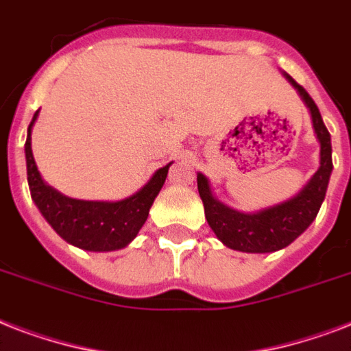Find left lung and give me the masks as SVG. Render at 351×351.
Wrapping results in <instances>:
<instances>
[{
	"mask_svg": "<svg viewBox=\"0 0 351 351\" xmlns=\"http://www.w3.org/2000/svg\"><path fill=\"white\" fill-rule=\"evenodd\" d=\"M284 78L293 85L300 100L310 109L313 131L321 143V162H319L321 165L310 182L293 198L256 213H240L217 200L208 178L202 173H198V193L204 202L206 220L220 242L231 250L244 251V253H271L282 250L310 228L321 209L322 200L326 197L328 182L333 169L332 138L322 121L319 107L306 93L304 87L297 84L288 74H284Z\"/></svg>",
	"mask_w": 351,
	"mask_h": 351,
	"instance_id": "obj_1",
	"label": "left lung"
}]
</instances>
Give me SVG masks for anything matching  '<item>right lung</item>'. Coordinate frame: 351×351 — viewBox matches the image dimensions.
I'll use <instances>...</instances> for the list:
<instances>
[{"label":"right lung","mask_w":351,"mask_h":351,"mask_svg":"<svg viewBox=\"0 0 351 351\" xmlns=\"http://www.w3.org/2000/svg\"><path fill=\"white\" fill-rule=\"evenodd\" d=\"M38 114L40 111L34 112L27 131L25 158L30 197L40 213L52 226V230L76 247L87 251H114L125 247L145 224L149 209L164 186L171 164L160 167L140 191L118 202L69 198L47 186L36 167L30 147V132Z\"/></svg>","instance_id":"right-lung-1"}]
</instances>
